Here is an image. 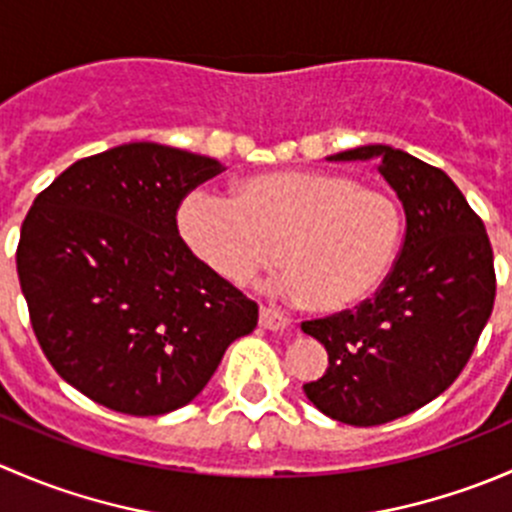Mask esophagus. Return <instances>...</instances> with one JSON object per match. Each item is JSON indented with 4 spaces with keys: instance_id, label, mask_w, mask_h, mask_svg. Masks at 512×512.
Wrapping results in <instances>:
<instances>
[{
    "instance_id": "obj_1",
    "label": "esophagus",
    "mask_w": 512,
    "mask_h": 512,
    "mask_svg": "<svg viewBox=\"0 0 512 512\" xmlns=\"http://www.w3.org/2000/svg\"><path fill=\"white\" fill-rule=\"evenodd\" d=\"M292 324V319L285 317L282 312H275L270 307H260V327L272 329V332H280V329H287Z\"/></svg>"
}]
</instances>
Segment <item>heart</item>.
<instances>
[{"label":"heart","instance_id":"heart-1","mask_svg":"<svg viewBox=\"0 0 512 512\" xmlns=\"http://www.w3.org/2000/svg\"><path fill=\"white\" fill-rule=\"evenodd\" d=\"M185 245L232 285L280 262V287L322 314L347 312L386 285L404 245V210L391 193L337 170H280L240 180L232 198L188 195L178 210Z\"/></svg>","mask_w":512,"mask_h":512}]
</instances>
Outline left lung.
I'll list each match as a JSON object with an SVG mask.
<instances>
[{"instance_id":"obj_1","label":"left lung","mask_w":512,"mask_h":512,"mask_svg":"<svg viewBox=\"0 0 512 512\" xmlns=\"http://www.w3.org/2000/svg\"><path fill=\"white\" fill-rule=\"evenodd\" d=\"M379 158L406 235L386 285L347 312L302 322L329 366L304 394L349 426H379L448 389L493 312V247L483 220L441 168L391 146H359L329 160Z\"/></svg>"}]
</instances>
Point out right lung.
<instances>
[{
	"label": "right lung",
	"instance_id": "1",
	"mask_svg": "<svg viewBox=\"0 0 512 512\" xmlns=\"http://www.w3.org/2000/svg\"><path fill=\"white\" fill-rule=\"evenodd\" d=\"M215 158L123 143L76 160L36 195L17 272L41 352L96 404L160 416L190 404L257 304L190 252L180 203Z\"/></svg>",
	"mask_w": 512,
	"mask_h": 512
}]
</instances>
